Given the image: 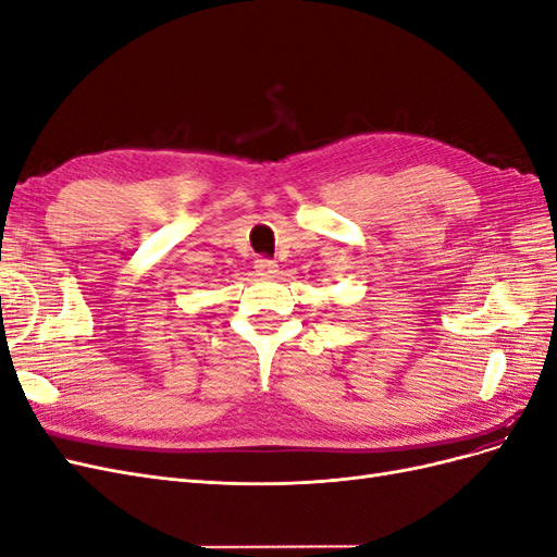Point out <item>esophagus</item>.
<instances>
[{
	"instance_id": "34e87169",
	"label": "esophagus",
	"mask_w": 557,
	"mask_h": 557,
	"mask_svg": "<svg viewBox=\"0 0 557 557\" xmlns=\"http://www.w3.org/2000/svg\"><path fill=\"white\" fill-rule=\"evenodd\" d=\"M256 272H258V276H262V278H272V276H276V272H278V264H276L274 260L260 258V260L256 262Z\"/></svg>"
}]
</instances>
